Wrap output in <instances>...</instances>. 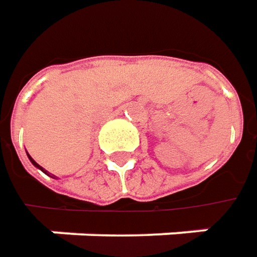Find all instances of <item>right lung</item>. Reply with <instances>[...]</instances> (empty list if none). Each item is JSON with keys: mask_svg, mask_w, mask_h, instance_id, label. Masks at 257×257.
Instances as JSON below:
<instances>
[{"mask_svg": "<svg viewBox=\"0 0 257 257\" xmlns=\"http://www.w3.org/2000/svg\"><path fill=\"white\" fill-rule=\"evenodd\" d=\"M28 157H29V160H31V163H32V164H34V166H35V167H38V169H40V170H43V172H44V173H47V172H46V170H44V169H43V167H41V166H40V164H37V163H35V161H34V160H32V157H31V155H28Z\"/></svg>", "mask_w": 257, "mask_h": 257, "instance_id": "right-lung-1", "label": "right lung"}]
</instances>
